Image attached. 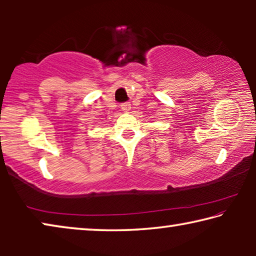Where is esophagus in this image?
I'll return each instance as SVG.
<instances>
[{
    "instance_id": "1",
    "label": "esophagus",
    "mask_w": 256,
    "mask_h": 256,
    "mask_svg": "<svg viewBox=\"0 0 256 256\" xmlns=\"http://www.w3.org/2000/svg\"><path fill=\"white\" fill-rule=\"evenodd\" d=\"M120 108H122V110L123 112H130L131 110V104H128V102H125V104H123L122 106H120Z\"/></svg>"
}]
</instances>
